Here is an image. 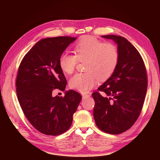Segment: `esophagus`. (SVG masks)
Here are the masks:
<instances>
[{
	"mask_svg": "<svg viewBox=\"0 0 160 160\" xmlns=\"http://www.w3.org/2000/svg\"><path fill=\"white\" fill-rule=\"evenodd\" d=\"M90 96L89 94H85V95H82V98L83 99H85V98H89Z\"/></svg>",
	"mask_w": 160,
	"mask_h": 160,
	"instance_id": "esophagus-1",
	"label": "esophagus"
}]
</instances>
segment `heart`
I'll return each instance as SVG.
<instances>
[{
  "instance_id": "heart-1",
  "label": "heart",
  "mask_w": 160,
  "mask_h": 160,
  "mask_svg": "<svg viewBox=\"0 0 160 160\" xmlns=\"http://www.w3.org/2000/svg\"><path fill=\"white\" fill-rule=\"evenodd\" d=\"M75 53L64 52L59 58L60 69L67 74L72 73L79 61L85 62L86 73H78L71 78L72 89L85 93L100 80L109 78L118 65L119 52L114 44L102 42L93 36L81 38L74 47Z\"/></svg>"
}]
</instances>
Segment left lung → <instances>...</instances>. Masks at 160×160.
<instances>
[{"instance_id":"obj_1","label":"left lung","mask_w":160,"mask_h":160,"mask_svg":"<svg viewBox=\"0 0 160 160\" xmlns=\"http://www.w3.org/2000/svg\"><path fill=\"white\" fill-rule=\"evenodd\" d=\"M118 45L119 60L111 77L93 93V117L97 127L116 135L130 128L140 116L147 93L148 80L143 59L124 37L102 36ZM99 91L107 95L101 96Z\"/></svg>"}]
</instances>
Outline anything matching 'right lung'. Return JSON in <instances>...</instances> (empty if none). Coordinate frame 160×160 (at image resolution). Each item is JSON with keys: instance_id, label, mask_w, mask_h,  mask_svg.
Instances as JSON below:
<instances>
[{"instance_id": "add662e5", "label": "right lung", "mask_w": 160, "mask_h": 160, "mask_svg": "<svg viewBox=\"0 0 160 160\" xmlns=\"http://www.w3.org/2000/svg\"><path fill=\"white\" fill-rule=\"evenodd\" d=\"M76 39L58 36L40 40L24 56L18 68L16 87L20 107L33 127L47 135H58L70 128L82 100L73 90L66 91L64 97L52 96L54 89H65L67 80L59 58Z\"/></svg>"}]
</instances>
